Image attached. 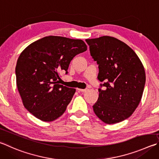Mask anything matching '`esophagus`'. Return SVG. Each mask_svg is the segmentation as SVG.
I'll return each instance as SVG.
<instances>
[{"label": "esophagus", "instance_id": "1", "mask_svg": "<svg viewBox=\"0 0 159 159\" xmlns=\"http://www.w3.org/2000/svg\"><path fill=\"white\" fill-rule=\"evenodd\" d=\"M77 90L79 91V92H85L86 90H87V89H79V88H78V89H77Z\"/></svg>", "mask_w": 159, "mask_h": 159}]
</instances>
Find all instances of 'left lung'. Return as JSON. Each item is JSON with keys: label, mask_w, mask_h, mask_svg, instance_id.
<instances>
[{"label": "left lung", "mask_w": 159, "mask_h": 159, "mask_svg": "<svg viewBox=\"0 0 159 159\" xmlns=\"http://www.w3.org/2000/svg\"><path fill=\"white\" fill-rule=\"evenodd\" d=\"M99 68L101 83L94 113L106 124L122 122L133 114L143 96L145 71L132 48L115 37L85 39ZM104 87V89L101 88Z\"/></svg>", "instance_id": "1"}]
</instances>
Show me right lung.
<instances>
[{"label":"right lung","instance_id":"add662e5","mask_svg":"<svg viewBox=\"0 0 159 159\" xmlns=\"http://www.w3.org/2000/svg\"><path fill=\"white\" fill-rule=\"evenodd\" d=\"M88 49L81 39L43 37L22 51L15 69L24 107L34 117L51 122L64 113L76 89L59 84V72L68 73L71 60Z\"/></svg>","mask_w":159,"mask_h":159}]
</instances>
